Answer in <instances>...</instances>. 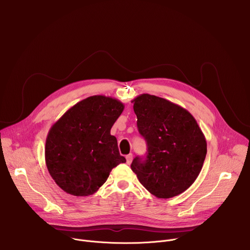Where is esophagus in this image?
I'll list each match as a JSON object with an SVG mask.
<instances>
[{
  "instance_id": "34e87169",
  "label": "esophagus",
  "mask_w": 250,
  "mask_h": 250,
  "mask_svg": "<svg viewBox=\"0 0 250 250\" xmlns=\"http://www.w3.org/2000/svg\"><path fill=\"white\" fill-rule=\"evenodd\" d=\"M126 163L127 164H130L131 163V161H132V154L130 153V154H128V155H126Z\"/></svg>"
}]
</instances>
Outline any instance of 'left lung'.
Returning a JSON list of instances; mask_svg holds the SVG:
<instances>
[{"instance_id": "8db88e82", "label": "left lung", "mask_w": 250, "mask_h": 250, "mask_svg": "<svg viewBox=\"0 0 250 250\" xmlns=\"http://www.w3.org/2000/svg\"><path fill=\"white\" fill-rule=\"evenodd\" d=\"M131 102L138 131L147 145L146 158L135 157L131 170L153 196L180 195L195 182L206 158L202 129L186 109L166 99L141 94Z\"/></svg>"}]
</instances>
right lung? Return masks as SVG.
<instances>
[{
  "mask_svg": "<svg viewBox=\"0 0 250 250\" xmlns=\"http://www.w3.org/2000/svg\"><path fill=\"white\" fill-rule=\"evenodd\" d=\"M124 108L117 99L92 96L74 104L51 126L45 141V163L63 191L77 197L92 195L114 167L125 162L111 134Z\"/></svg>",
  "mask_w": 250,
  "mask_h": 250,
  "instance_id": "add662e5",
  "label": "right lung"
}]
</instances>
